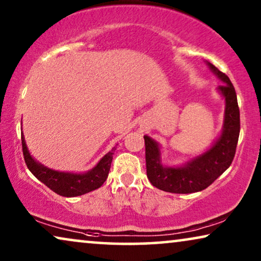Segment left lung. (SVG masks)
<instances>
[{
	"label": "left lung",
	"mask_w": 261,
	"mask_h": 261,
	"mask_svg": "<svg viewBox=\"0 0 261 261\" xmlns=\"http://www.w3.org/2000/svg\"><path fill=\"white\" fill-rule=\"evenodd\" d=\"M214 73L223 82L219 90L226 99L223 132L209 151L180 167H165L160 164L159 146L151 138L144 137L146 172L148 180L159 190L172 194H191L204 190L231 165L240 134V110L237 92L226 73L208 63Z\"/></svg>",
	"instance_id": "8db88e82"
}]
</instances>
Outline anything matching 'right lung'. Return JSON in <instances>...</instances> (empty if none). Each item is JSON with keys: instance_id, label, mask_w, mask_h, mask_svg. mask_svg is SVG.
<instances>
[{"instance_id": "add662e5", "label": "right lung", "mask_w": 261, "mask_h": 261, "mask_svg": "<svg viewBox=\"0 0 261 261\" xmlns=\"http://www.w3.org/2000/svg\"><path fill=\"white\" fill-rule=\"evenodd\" d=\"M21 144H22V152L24 163L32 173L42 181L46 187L55 191L56 194L65 197H74V196H81L96 190L102 187L107 178H108L110 164L113 160V154L115 152V147L112 151L103 156L99 163L91 171L83 174H73V173H64L58 171L49 170L47 167L40 165L32 158L30 152H28L26 142H24L23 134L21 135Z\"/></svg>"}]
</instances>
